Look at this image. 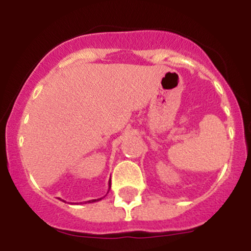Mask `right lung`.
<instances>
[{"label": "right lung", "instance_id": "add662e5", "mask_svg": "<svg viewBox=\"0 0 251 251\" xmlns=\"http://www.w3.org/2000/svg\"><path fill=\"white\" fill-rule=\"evenodd\" d=\"M109 189H111V179H109V181H108V191H109ZM108 191H107V194H108ZM101 201V198H98V200L88 201V203H93V201Z\"/></svg>", "mask_w": 251, "mask_h": 251}]
</instances>
